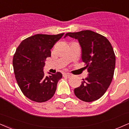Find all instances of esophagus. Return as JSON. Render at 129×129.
I'll return each instance as SVG.
<instances>
[{
	"label": "esophagus",
	"instance_id": "esophagus-1",
	"mask_svg": "<svg viewBox=\"0 0 129 129\" xmlns=\"http://www.w3.org/2000/svg\"><path fill=\"white\" fill-rule=\"evenodd\" d=\"M72 76V74H70V73H63V76H66V77H70Z\"/></svg>",
	"mask_w": 129,
	"mask_h": 129
}]
</instances>
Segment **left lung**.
I'll use <instances>...</instances> for the list:
<instances>
[{"mask_svg": "<svg viewBox=\"0 0 129 129\" xmlns=\"http://www.w3.org/2000/svg\"><path fill=\"white\" fill-rule=\"evenodd\" d=\"M69 36L78 40L82 48V60L87 68L88 76L83 79L74 92L78 99L91 102L104 95L112 80L115 67V55L105 37L92 30L69 32Z\"/></svg>", "mask_w": 129, "mask_h": 129, "instance_id": "obj_1", "label": "left lung"}]
</instances>
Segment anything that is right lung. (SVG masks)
<instances>
[{
  "instance_id": "obj_1",
  "label": "right lung",
  "mask_w": 129,
  "mask_h": 129,
  "mask_svg": "<svg viewBox=\"0 0 129 129\" xmlns=\"http://www.w3.org/2000/svg\"><path fill=\"white\" fill-rule=\"evenodd\" d=\"M63 33L57 35L37 34L21 41L14 55L12 64L18 85L26 97L41 103L55 94L57 83L62 77L60 72L44 75L45 60Z\"/></svg>"
}]
</instances>
